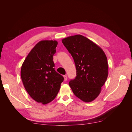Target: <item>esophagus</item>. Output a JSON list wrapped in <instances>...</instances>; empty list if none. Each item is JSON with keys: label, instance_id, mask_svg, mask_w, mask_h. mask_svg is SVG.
Wrapping results in <instances>:
<instances>
[{"label": "esophagus", "instance_id": "esophagus-1", "mask_svg": "<svg viewBox=\"0 0 132 132\" xmlns=\"http://www.w3.org/2000/svg\"><path fill=\"white\" fill-rule=\"evenodd\" d=\"M63 77H64V80L67 81V75H64Z\"/></svg>", "mask_w": 132, "mask_h": 132}]
</instances>
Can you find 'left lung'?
Masks as SVG:
<instances>
[{"label":"left lung","mask_w":132,"mask_h":132,"mask_svg":"<svg viewBox=\"0 0 132 132\" xmlns=\"http://www.w3.org/2000/svg\"><path fill=\"white\" fill-rule=\"evenodd\" d=\"M63 43L75 62L77 77L69 85L74 94L84 102L96 98L108 77V63L103 51L81 35L63 38Z\"/></svg>","instance_id":"1"}]
</instances>
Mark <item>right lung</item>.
<instances>
[{
	"instance_id": "1",
	"label": "right lung",
	"mask_w": 132,
	"mask_h": 132,
	"mask_svg": "<svg viewBox=\"0 0 132 132\" xmlns=\"http://www.w3.org/2000/svg\"><path fill=\"white\" fill-rule=\"evenodd\" d=\"M57 41L38 42L22 63L21 78L26 91L35 101L43 105L56 97L64 78L55 70L53 60Z\"/></svg>"
}]
</instances>
